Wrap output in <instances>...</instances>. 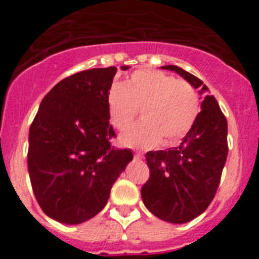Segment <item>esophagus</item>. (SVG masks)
<instances>
[{"label": "esophagus", "mask_w": 259, "mask_h": 259, "mask_svg": "<svg viewBox=\"0 0 259 259\" xmlns=\"http://www.w3.org/2000/svg\"><path fill=\"white\" fill-rule=\"evenodd\" d=\"M143 157H144L143 153H140V152L135 153V158H136V159H143Z\"/></svg>", "instance_id": "obj_1"}]
</instances>
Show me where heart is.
<instances>
[{
  "mask_svg": "<svg viewBox=\"0 0 259 259\" xmlns=\"http://www.w3.org/2000/svg\"><path fill=\"white\" fill-rule=\"evenodd\" d=\"M140 111L141 120L120 136V143L135 148L175 145L193 127L200 113L196 89L185 80L157 70H139L107 97L109 123L123 132Z\"/></svg>",
  "mask_w": 259,
  "mask_h": 259,
  "instance_id": "1",
  "label": "heart"
}]
</instances>
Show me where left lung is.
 <instances>
[{"label": "left lung", "instance_id": "obj_1", "mask_svg": "<svg viewBox=\"0 0 259 259\" xmlns=\"http://www.w3.org/2000/svg\"><path fill=\"white\" fill-rule=\"evenodd\" d=\"M200 89L203 101L191 131L176 148L146 153L150 176L141 188L145 206L159 219L180 224L207 209L228 154L227 119L202 80L178 66H163Z\"/></svg>", "mask_w": 259, "mask_h": 259}]
</instances>
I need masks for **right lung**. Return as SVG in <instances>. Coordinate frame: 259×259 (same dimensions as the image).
Wrapping results in <instances>:
<instances>
[{"instance_id": "right-lung-1", "label": "right lung", "mask_w": 259, "mask_h": 259, "mask_svg": "<svg viewBox=\"0 0 259 259\" xmlns=\"http://www.w3.org/2000/svg\"><path fill=\"white\" fill-rule=\"evenodd\" d=\"M130 67L123 66L122 70ZM116 67L80 71L61 80L41 101L28 136V172L41 210L79 224L101 211L111 187L134 158L115 149L107 97Z\"/></svg>"}]
</instances>
